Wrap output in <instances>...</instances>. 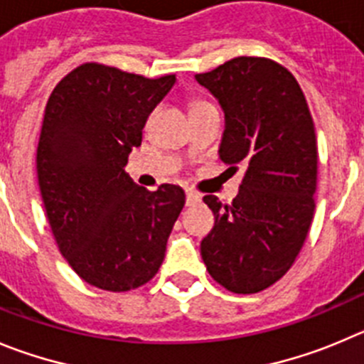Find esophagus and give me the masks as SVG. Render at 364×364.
Instances as JSON below:
<instances>
[{
    "label": "esophagus",
    "instance_id": "esophagus-1",
    "mask_svg": "<svg viewBox=\"0 0 364 364\" xmlns=\"http://www.w3.org/2000/svg\"><path fill=\"white\" fill-rule=\"evenodd\" d=\"M198 203H201V196L193 190H186V206H193Z\"/></svg>",
    "mask_w": 364,
    "mask_h": 364
}]
</instances>
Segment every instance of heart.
<instances>
[{"instance_id":"obj_1","label":"heart","mask_w":364,"mask_h":364,"mask_svg":"<svg viewBox=\"0 0 364 364\" xmlns=\"http://www.w3.org/2000/svg\"><path fill=\"white\" fill-rule=\"evenodd\" d=\"M198 104H203L201 100H198V102H193V105H198Z\"/></svg>"}]
</instances>
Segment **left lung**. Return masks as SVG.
I'll return each mask as SVG.
<instances>
[{"label":"left lung","instance_id":"8db88e82","mask_svg":"<svg viewBox=\"0 0 364 364\" xmlns=\"http://www.w3.org/2000/svg\"><path fill=\"white\" fill-rule=\"evenodd\" d=\"M196 79L224 109L220 159L233 171L244 166L232 205L203 198L215 217L203 262L224 289L259 293L291 269L311 228L314 122L294 75L267 57H235Z\"/></svg>","mask_w":364,"mask_h":364}]
</instances>
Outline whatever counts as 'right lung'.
<instances>
[{"mask_svg":"<svg viewBox=\"0 0 364 364\" xmlns=\"http://www.w3.org/2000/svg\"><path fill=\"white\" fill-rule=\"evenodd\" d=\"M176 75L147 79L84 63L53 87L37 145L41 196L60 253L84 282L125 293L154 278L185 206L176 185L156 192L124 166Z\"/></svg>","mask_w":364,"mask_h":364,"instance_id":"right-lung-1","label":"right lung"}]
</instances>
